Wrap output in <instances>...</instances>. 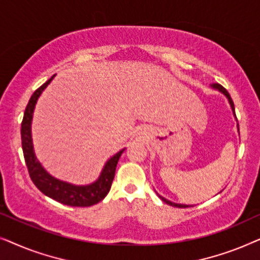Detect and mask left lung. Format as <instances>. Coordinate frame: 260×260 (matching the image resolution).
I'll return each instance as SVG.
<instances>
[{
	"mask_svg": "<svg viewBox=\"0 0 260 260\" xmlns=\"http://www.w3.org/2000/svg\"><path fill=\"white\" fill-rule=\"evenodd\" d=\"M211 87L213 88V90H216V91H219V92H221V93L225 95V97L227 98V101H229V103H230V105H231V109H232V112H233V116H234V118L237 119V116H236V111H234V104H233V101H232V98H231V95H230V93L229 92H227V90L225 87H222L221 85L220 84H213V85H211ZM237 127H238V131H239V124H238V122H237ZM156 194L158 195V198L161 199L162 201H165L167 205H170V206H173V207H179V208H186V207H191L190 205H183V204H176V202H173V201H169V200H167L166 198H163L162 195H159L157 191H156Z\"/></svg>",
	"mask_w": 260,
	"mask_h": 260,
	"instance_id": "8db88e82",
	"label": "left lung"
}]
</instances>
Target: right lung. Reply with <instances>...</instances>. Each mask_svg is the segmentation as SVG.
Segmentation results:
<instances>
[{
  "mask_svg": "<svg viewBox=\"0 0 260 260\" xmlns=\"http://www.w3.org/2000/svg\"><path fill=\"white\" fill-rule=\"evenodd\" d=\"M54 77L55 74L34 92L29 102H28L26 110H24L22 124H21V140H22L24 161H26L31 181L46 197L51 198L60 204L72 206V207H88V206L98 204L108 195L112 181L115 179L117 163H118L120 155L123 154L125 148L119 150L116 155H113L106 161L101 172V175L94 182L90 184L70 183L67 181L59 180L51 175L42 167L37 155H35L33 138H31V120H33V113L39 97Z\"/></svg>",
  "mask_w": 260,
  "mask_h": 260,
  "instance_id": "obj_1",
  "label": "right lung"
}]
</instances>
